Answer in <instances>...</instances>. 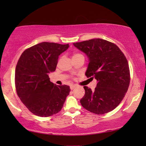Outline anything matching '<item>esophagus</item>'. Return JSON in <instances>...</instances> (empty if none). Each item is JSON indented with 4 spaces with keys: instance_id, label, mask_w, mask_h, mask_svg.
<instances>
[{
    "instance_id": "34e87169",
    "label": "esophagus",
    "mask_w": 146,
    "mask_h": 146,
    "mask_svg": "<svg viewBox=\"0 0 146 146\" xmlns=\"http://www.w3.org/2000/svg\"><path fill=\"white\" fill-rule=\"evenodd\" d=\"M76 87V85H71V86H70V89H71V90H74V89H75Z\"/></svg>"
}]
</instances>
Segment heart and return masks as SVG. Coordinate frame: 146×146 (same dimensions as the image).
<instances>
[{
	"mask_svg": "<svg viewBox=\"0 0 146 146\" xmlns=\"http://www.w3.org/2000/svg\"><path fill=\"white\" fill-rule=\"evenodd\" d=\"M79 55H81V54H74L73 55V57H75V56H77Z\"/></svg>",
	"mask_w": 146,
	"mask_h": 146,
	"instance_id": "1",
	"label": "heart"
}]
</instances>
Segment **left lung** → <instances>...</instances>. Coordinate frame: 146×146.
Here are the masks:
<instances>
[{
    "mask_svg": "<svg viewBox=\"0 0 146 146\" xmlns=\"http://www.w3.org/2000/svg\"><path fill=\"white\" fill-rule=\"evenodd\" d=\"M73 45L88 56L86 75L97 80L93 91L84 86L85 95L80 100L81 105L97 115L111 111L129 88L130 74L126 58L117 45L104 39L93 38Z\"/></svg>",
    "mask_w": 146,
    "mask_h": 146,
    "instance_id": "1",
    "label": "left lung"
}]
</instances>
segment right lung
Instances as JSON below:
<instances>
[{
	"label": "right lung",
	"mask_w": 146,
	"mask_h": 146,
	"mask_svg": "<svg viewBox=\"0 0 146 146\" xmlns=\"http://www.w3.org/2000/svg\"><path fill=\"white\" fill-rule=\"evenodd\" d=\"M69 47L68 44L44 42L22 53L15 69L16 90L20 99L34 115L49 117L62 108L70 88L54 84L49 74L55 71L59 55Z\"/></svg>",
	"instance_id": "right-lung-1"
}]
</instances>
